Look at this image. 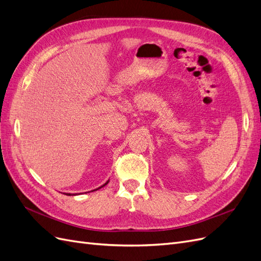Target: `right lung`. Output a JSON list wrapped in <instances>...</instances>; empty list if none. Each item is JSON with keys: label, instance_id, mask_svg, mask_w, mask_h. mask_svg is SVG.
Returning a JSON list of instances; mask_svg holds the SVG:
<instances>
[{"label": "right lung", "instance_id": "right-lung-1", "mask_svg": "<svg viewBox=\"0 0 261 261\" xmlns=\"http://www.w3.org/2000/svg\"><path fill=\"white\" fill-rule=\"evenodd\" d=\"M108 182H109V180H108L106 183H104L102 187H99V188H97V189H95V190H93V191H96V190H98V189H102L103 187H105V186H106V184H107ZM93 191H91V192H93ZM64 194H65V195H68V196H70V195H77V194H71V193H64ZM79 194H81V193H79Z\"/></svg>", "mask_w": 261, "mask_h": 261}]
</instances>
